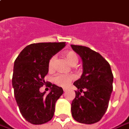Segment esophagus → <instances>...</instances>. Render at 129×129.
Returning <instances> with one entry per match:
<instances>
[{"label":"esophagus","instance_id":"esophagus-1","mask_svg":"<svg viewBox=\"0 0 129 129\" xmlns=\"http://www.w3.org/2000/svg\"><path fill=\"white\" fill-rule=\"evenodd\" d=\"M67 89H68L67 88H64V89H63V91H64L65 92V91H67Z\"/></svg>","mask_w":129,"mask_h":129}]
</instances>
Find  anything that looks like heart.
Instances as JSON below:
<instances>
[{
    "label": "heart",
    "mask_w": 129,
    "mask_h": 129,
    "mask_svg": "<svg viewBox=\"0 0 129 129\" xmlns=\"http://www.w3.org/2000/svg\"><path fill=\"white\" fill-rule=\"evenodd\" d=\"M64 56L66 58L67 61L72 66L75 65L78 62V56L74 51H67V52L64 53ZM54 61H55V57L53 56L51 57L50 61H49V63H48V67H49L50 70H52L53 66H54ZM74 79H75V77L72 75H57L54 77V82L58 86L66 87L70 84V83Z\"/></svg>",
    "instance_id": "1"
}]
</instances>
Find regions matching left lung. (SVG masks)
<instances>
[{"instance_id": "8db88e82", "label": "left lung", "mask_w": 129, "mask_h": 129, "mask_svg": "<svg viewBox=\"0 0 129 129\" xmlns=\"http://www.w3.org/2000/svg\"><path fill=\"white\" fill-rule=\"evenodd\" d=\"M71 47L81 57L83 67L81 77L74 82L79 90L75 91V98L72 103V117L79 123H96L107 111L113 90L111 67L101 54L87 47ZM82 91L84 94L81 95Z\"/></svg>"}]
</instances>
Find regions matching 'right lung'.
Segmentation results:
<instances>
[{"label": "right lung", "mask_w": 129, "mask_h": 129, "mask_svg": "<svg viewBox=\"0 0 129 129\" xmlns=\"http://www.w3.org/2000/svg\"><path fill=\"white\" fill-rule=\"evenodd\" d=\"M65 46V42H40L25 47L15 60L13 87L22 116L28 122L38 125L52 119L55 103L63 89L49 82L50 91L40 92L45 82L50 58Z\"/></svg>", "instance_id": "right-lung-1"}]
</instances>
